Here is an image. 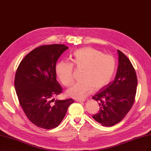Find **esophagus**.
<instances>
[{
    "label": "esophagus",
    "mask_w": 151,
    "mask_h": 151,
    "mask_svg": "<svg viewBox=\"0 0 151 151\" xmlns=\"http://www.w3.org/2000/svg\"><path fill=\"white\" fill-rule=\"evenodd\" d=\"M76 101L77 102H79V103H82V102H84L85 101V99H81V98H78L76 99Z\"/></svg>",
    "instance_id": "esophagus-1"
}]
</instances>
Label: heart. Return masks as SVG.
<instances>
[{
    "mask_svg": "<svg viewBox=\"0 0 151 151\" xmlns=\"http://www.w3.org/2000/svg\"><path fill=\"white\" fill-rule=\"evenodd\" d=\"M73 62L77 68H83L81 80L74 83L68 90L69 96L81 98L106 86L114 74L116 61L109 54H103L91 47L77 50L73 53ZM68 60H60L55 66V72L60 81L66 86L74 80V65Z\"/></svg>",
    "mask_w": 151,
    "mask_h": 151,
    "instance_id": "b5f03b06",
    "label": "heart"
}]
</instances>
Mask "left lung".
Returning a JSON list of instances; mask_svg holds the SVG:
<instances>
[{
	"mask_svg": "<svg viewBox=\"0 0 151 151\" xmlns=\"http://www.w3.org/2000/svg\"><path fill=\"white\" fill-rule=\"evenodd\" d=\"M119 65L115 79L93 96L99 102V111L93 118L103 126H113L121 121L134 103L137 78L126 56L118 50Z\"/></svg>",
	"mask_w": 151,
	"mask_h": 151,
	"instance_id": "obj_1",
	"label": "left lung"
}]
</instances>
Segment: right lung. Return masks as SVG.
Returning a JSON list of instances; mask_svg holds the SVG:
<instances>
[{
	"instance_id": "obj_1",
	"label": "right lung",
	"mask_w": 151,
	"mask_h": 151,
	"mask_svg": "<svg viewBox=\"0 0 151 151\" xmlns=\"http://www.w3.org/2000/svg\"><path fill=\"white\" fill-rule=\"evenodd\" d=\"M67 49L63 44L38 47L25 56L16 71L14 85L19 104L33 124L45 129L57 127L74 102L73 99H52L63 91L55 66Z\"/></svg>"
}]
</instances>
